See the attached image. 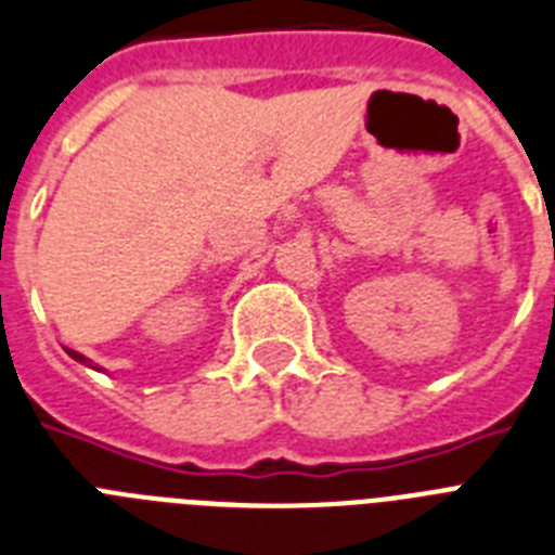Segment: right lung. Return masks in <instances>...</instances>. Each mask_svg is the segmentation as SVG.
<instances>
[{"mask_svg":"<svg viewBox=\"0 0 555 555\" xmlns=\"http://www.w3.org/2000/svg\"><path fill=\"white\" fill-rule=\"evenodd\" d=\"M66 353H69V357H73L75 362H80V364H89V367H94V364L89 362V359L83 357V353H78V350H69V348H66ZM94 371H101V367H94Z\"/></svg>","mask_w":555,"mask_h":555,"instance_id":"right-lung-1","label":"right lung"}]
</instances>
